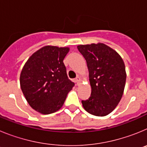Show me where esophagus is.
Here are the masks:
<instances>
[{"mask_svg": "<svg viewBox=\"0 0 147 147\" xmlns=\"http://www.w3.org/2000/svg\"><path fill=\"white\" fill-rule=\"evenodd\" d=\"M80 82H81V78H80V76H77V77L75 79V82H76L77 85H79V84H80Z\"/></svg>", "mask_w": 147, "mask_h": 147, "instance_id": "34e87169", "label": "esophagus"}]
</instances>
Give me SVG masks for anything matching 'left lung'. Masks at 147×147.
<instances>
[{
	"label": "left lung",
	"mask_w": 147,
	"mask_h": 147,
	"mask_svg": "<svg viewBox=\"0 0 147 147\" xmlns=\"http://www.w3.org/2000/svg\"><path fill=\"white\" fill-rule=\"evenodd\" d=\"M77 49L87 62L91 94L82 100L87 112L105 116L120 102L125 87L124 62L115 50L104 43L80 45Z\"/></svg>",
	"instance_id": "obj_1"
}]
</instances>
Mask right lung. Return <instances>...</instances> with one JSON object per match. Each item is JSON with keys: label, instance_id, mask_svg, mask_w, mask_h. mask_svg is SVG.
I'll return each mask as SVG.
<instances>
[{"label": "right lung", "instance_id": "1", "mask_svg": "<svg viewBox=\"0 0 147 147\" xmlns=\"http://www.w3.org/2000/svg\"><path fill=\"white\" fill-rule=\"evenodd\" d=\"M69 50L67 47L46 45L34 53L23 66L20 88L30 106L40 113L59 110L74 86L63 63Z\"/></svg>", "mask_w": 147, "mask_h": 147}]
</instances>
